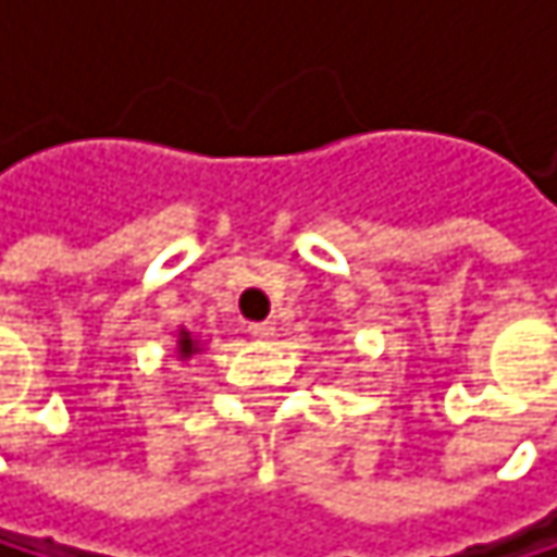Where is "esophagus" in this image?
Masks as SVG:
<instances>
[{
	"instance_id": "esophagus-1",
	"label": "esophagus",
	"mask_w": 557,
	"mask_h": 557,
	"mask_svg": "<svg viewBox=\"0 0 557 557\" xmlns=\"http://www.w3.org/2000/svg\"><path fill=\"white\" fill-rule=\"evenodd\" d=\"M247 334H250L253 341H270V337H276V327L263 320V324H247Z\"/></svg>"
}]
</instances>
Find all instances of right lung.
Wrapping results in <instances>:
<instances>
[{
    "label": "right lung",
    "instance_id": "add662e5",
    "mask_svg": "<svg viewBox=\"0 0 557 557\" xmlns=\"http://www.w3.org/2000/svg\"><path fill=\"white\" fill-rule=\"evenodd\" d=\"M194 350H197V344L189 341V334L183 331V337H180V354H183V357H189V354H194Z\"/></svg>",
    "mask_w": 557,
    "mask_h": 557
}]
</instances>
